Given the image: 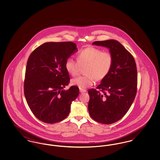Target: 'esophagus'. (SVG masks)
<instances>
[{"instance_id": "obj_1", "label": "esophagus", "mask_w": 160, "mask_h": 160, "mask_svg": "<svg viewBox=\"0 0 160 160\" xmlns=\"http://www.w3.org/2000/svg\"><path fill=\"white\" fill-rule=\"evenodd\" d=\"M86 92V89L80 88V93H83V92Z\"/></svg>"}]
</instances>
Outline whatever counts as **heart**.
Masks as SVG:
<instances>
[{
    "label": "heart",
    "mask_w": 160,
    "mask_h": 160,
    "mask_svg": "<svg viewBox=\"0 0 160 160\" xmlns=\"http://www.w3.org/2000/svg\"><path fill=\"white\" fill-rule=\"evenodd\" d=\"M77 59L69 58L65 62V68L72 76H77L81 67H84L83 76L71 80L72 85L84 89L95 83L96 79L101 80L110 73L113 64V56L109 51L88 47L81 50L77 54Z\"/></svg>",
    "instance_id": "obj_1"
}]
</instances>
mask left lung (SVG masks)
Here are the masks:
<instances>
[{"label":"left lung","instance_id":"8db88e82","mask_svg":"<svg viewBox=\"0 0 160 160\" xmlns=\"http://www.w3.org/2000/svg\"><path fill=\"white\" fill-rule=\"evenodd\" d=\"M93 45L109 48L113 64L97 89L88 91V110L92 118L101 123L118 121L127 113L137 93V71L132 55L118 41H95Z\"/></svg>","mask_w":160,"mask_h":160}]
</instances>
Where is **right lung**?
Listing matches in <instances>:
<instances>
[{
	"mask_svg": "<svg viewBox=\"0 0 160 160\" xmlns=\"http://www.w3.org/2000/svg\"><path fill=\"white\" fill-rule=\"evenodd\" d=\"M77 50L72 42H50L39 46L30 54L24 93L32 112L39 121L54 123L68 116L79 89L72 86L67 91L63 89L70 81L65 62Z\"/></svg>",
	"mask_w": 160,
	"mask_h": 160,
	"instance_id": "right-lung-1",
	"label": "right lung"
}]
</instances>
